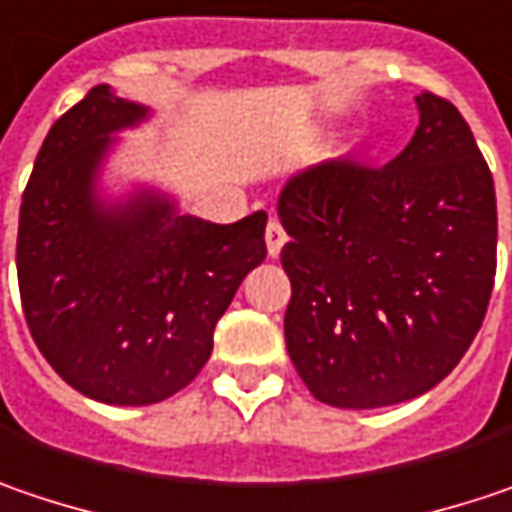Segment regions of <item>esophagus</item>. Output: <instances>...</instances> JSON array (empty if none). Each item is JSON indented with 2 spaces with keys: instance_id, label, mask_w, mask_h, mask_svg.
I'll use <instances>...</instances> for the list:
<instances>
[{
  "instance_id": "obj_1",
  "label": "esophagus",
  "mask_w": 512,
  "mask_h": 512,
  "mask_svg": "<svg viewBox=\"0 0 512 512\" xmlns=\"http://www.w3.org/2000/svg\"><path fill=\"white\" fill-rule=\"evenodd\" d=\"M284 243L286 231L284 226H281V220H278V217H269V223H266V252H269V257L281 255Z\"/></svg>"
}]
</instances>
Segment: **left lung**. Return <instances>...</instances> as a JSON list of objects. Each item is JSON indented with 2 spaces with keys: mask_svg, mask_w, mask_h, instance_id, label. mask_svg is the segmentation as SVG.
I'll list each match as a JSON object with an SVG mask.
<instances>
[{
  "mask_svg": "<svg viewBox=\"0 0 512 512\" xmlns=\"http://www.w3.org/2000/svg\"><path fill=\"white\" fill-rule=\"evenodd\" d=\"M420 127L388 165L336 159L278 199L292 284L289 359L336 408L406 403L472 345L496 281V188L464 115L417 98Z\"/></svg>",
  "mask_w": 512,
  "mask_h": 512,
  "instance_id": "8db88e82",
  "label": "left lung"
}]
</instances>
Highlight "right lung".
<instances>
[{
    "label": "right lung",
    "mask_w": 512,
    "mask_h": 512,
    "mask_svg": "<svg viewBox=\"0 0 512 512\" xmlns=\"http://www.w3.org/2000/svg\"><path fill=\"white\" fill-rule=\"evenodd\" d=\"M141 118L109 86L63 112L37 153L16 234L34 342L72 388L109 406L182 391L208 362L237 286L266 257V211L214 226L162 199L118 211L92 199L109 133Z\"/></svg>",
    "instance_id": "add662e5"
}]
</instances>
